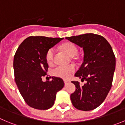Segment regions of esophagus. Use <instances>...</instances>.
Returning <instances> with one entry per match:
<instances>
[{
    "instance_id": "1",
    "label": "esophagus",
    "mask_w": 125,
    "mask_h": 125,
    "mask_svg": "<svg viewBox=\"0 0 125 125\" xmlns=\"http://www.w3.org/2000/svg\"><path fill=\"white\" fill-rule=\"evenodd\" d=\"M64 81V83H65V85H67V84H69L71 83V81L69 80H66V79H65Z\"/></svg>"
}]
</instances>
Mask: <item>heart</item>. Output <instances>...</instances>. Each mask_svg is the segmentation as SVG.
Instances as JSON below:
<instances>
[{
  "label": "heart",
  "instance_id": "heart-1",
  "mask_svg": "<svg viewBox=\"0 0 125 125\" xmlns=\"http://www.w3.org/2000/svg\"><path fill=\"white\" fill-rule=\"evenodd\" d=\"M61 48L70 56H75L78 52V49L76 46L71 42L64 43L61 45ZM54 52L55 51L54 48H50L46 52V60L49 64L52 63L54 57ZM75 70H76V67L74 64H70L68 66L59 65L52 69V74L56 77H59L63 79H68L71 76Z\"/></svg>",
  "mask_w": 125,
  "mask_h": 125
}]
</instances>
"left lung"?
Wrapping results in <instances>:
<instances>
[{"instance_id":"left-lung-1","label":"left lung","mask_w":125,"mask_h":125,"mask_svg":"<svg viewBox=\"0 0 125 125\" xmlns=\"http://www.w3.org/2000/svg\"><path fill=\"white\" fill-rule=\"evenodd\" d=\"M66 39L83 49V62L75 76L87 81L83 86L78 81H72L76 91L71 94V102L79 110H93L104 101L111 89L115 56L106 39L98 34L89 33Z\"/></svg>"}]
</instances>
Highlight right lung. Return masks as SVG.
Here are the masks:
<instances>
[{
	"mask_svg": "<svg viewBox=\"0 0 125 125\" xmlns=\"http://www.w3.org/2000/svg\"><path fill=\"white\" fill-rule=\"evenodd\" d=\"M63 38L30 36L20 44L14 57L15 83L24 101L37 110H47L54 103L56 93L64 86L60 78L43 82L49 68L46 52Z\"/></svg>",
	"mask_w": 125,
	"mask_h": 125,
	"instance_id": "obj_1",
	"label": "right lung"
}]
</instances>
